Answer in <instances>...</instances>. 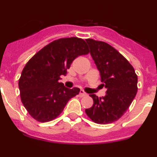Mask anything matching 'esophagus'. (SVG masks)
<instances>
[{
	"label": "esophagus",
	"instance_id": "obj_1",
	"mask_svg": "<svg viewBox=\"0 0 157 157\" xmlns=\"http://www.w3.org/2000/svg\"><path fill=\"white\" fill-rule=\"evenodd\" d=\"M78 96H79V97H81V98H82V97H85V96H86V93L84 92L83 90H80Z\"/></svg>",
	"mask_w": 157,
	"mask_h": 157
}]
</instances>
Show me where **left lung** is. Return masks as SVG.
<instances>
[{
	"label": "left lung",
	"mask_w": 157,
	"mask_h": 157,
	"mask_svg": "<svg viewBox=\"0 0 157 157\" xmlns=\"http://www.w3.org/2000/svg\"><path fill=\"white\" fill-rule=\"evenodd\" d=\"M86 41L107 91L100 98L90 94L94 105L85 112L96 123H113L125 113L135 98L138 76L128 60L108 43L90 38Z\"/></svg>",
	"instance_id": "1"
}]
</instances>
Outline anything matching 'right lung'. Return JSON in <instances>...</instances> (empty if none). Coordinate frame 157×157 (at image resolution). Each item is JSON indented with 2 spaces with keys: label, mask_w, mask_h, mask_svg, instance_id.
<instances>
[{
  "label": "right lung",
  "mask_w": 157,
  "mask_h": 157,
  "mask_svg": "<svg viewBox=\"0 0 157 157\" xmlns=\"http://www.w3.org/2000/svg\"><path fill=\"white\" fill-rule=\"evenodd\" d=\"M89 52L86 43L78 37L53 41L41 48L25 65L19 80L22 103L29 114L45 123L56 119L69 100L79 94L59 82L72 61Z\"/></svg>",
  "instance_id": "obj_1"
}]
</instances>
